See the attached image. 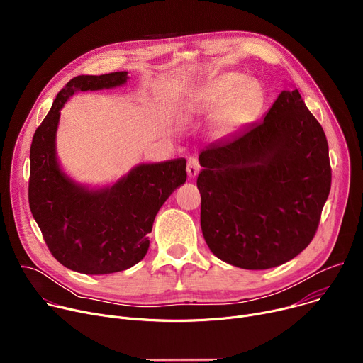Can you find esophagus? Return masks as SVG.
I'll use <instances>...</instances> for the list:
<instances>
[{"instance_id": "34e87169", "label": "esophagus", "mask_w": 363, "mask_h": 363, "mask_svg": "<svg viewBox=\"0 0 363 363\" xmlns=\"http://www.w3.org/2000/svg\"><path fill=\"white\" fill-rule=\"evenodd\" d=\"M199 169H201V167H199L198 161H196L195 158H189V160H188V164H186L188 177H189V178H195V177L198 175Z\"/></svg>"}]
</instances>
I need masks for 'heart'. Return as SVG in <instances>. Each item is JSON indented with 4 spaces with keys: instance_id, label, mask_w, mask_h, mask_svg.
<instances>
[{
    "instance_id": "b5f03b06",
    "label": "heart",
    "mask_w": 363,
    "mask_h": 363,
    "mask_svg": "<svg viewBox=\"0 0 363 363\" xmlns=\"http://www.w3.org/2000/svg\"><path fill=\"white\" fill-rule=\"evenodd\" d=\"M263 87L252 79L237 73H227L191 94L186 112L201 116L216 111V130L227 133L247 122L263 103Z\"/></svg>"
}]
</instances>
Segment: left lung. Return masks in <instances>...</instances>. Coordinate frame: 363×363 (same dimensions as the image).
I'll return each instance as SVG.
<instances>
[{
  "label": "left lung",
  "mask_w": 363,
  "mask_h": 363,
  "mask_svg": "<svg viewBox=\"0 0 363 363\" xmlns=\"http://www.w3.org/2000/svg\"><path fill=\"white\" fill-rule=\"evenodd\" d=\"M201 228L220 260L247 270L287 263L313 240L332 171L323 128L297 89L263 122L199 153Z\"/></svg>",
  "instance_id": "1"
}]
</instances>
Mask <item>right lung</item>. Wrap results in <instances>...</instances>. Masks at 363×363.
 <instances>
[{
  "label": "right lung",
  "instance_id": "obj_1",
  "mask_svg": "<svg viewBox=\"0 0 363 363\" xmlns=\"http://www.w3.org/2000/svg\"><path fill=\"white\" fill-rule=\"evenodd\" d=\"M128 79V72L72 79L31 142V214L56 260L83 274H111L139 263L147 252L155 217L186 181L185 158L139 164L113 185L101 188L82 185L62 169L56 133L65 103L77 91L118 87Z\"/></svg>",
  "mask_w": 363,
  "mask_h": 363
}]
</instances>
